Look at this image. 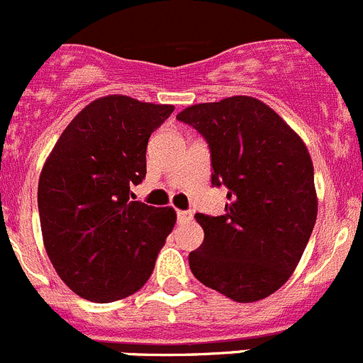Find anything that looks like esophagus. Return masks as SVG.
<instances>
[{"instance_id": "obj_1", "label": "esophagus", "mask_w": 363, "mask_h": 363, "mask_svg": "<svg viewBox=\"0 0 363 363\" xmlns=\"http://www.w3.org/2000/svg\"><path fill=\"white\" fill-rule=\"evenodd\" d=\"M177 218L181 222H188V220H191V213H189V211H182V210H179L177 211Z\"/></svg>"}]
</instances>
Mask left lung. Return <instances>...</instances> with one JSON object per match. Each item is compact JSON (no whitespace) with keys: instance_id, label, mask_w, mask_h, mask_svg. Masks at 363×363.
Returning <instances> with one entry per match:
<instances>
[{"instance_id":"obj_1","label":"left lung","mask_w":363,"mask_h":363,"mask_svg":"<svg viewBox=\"0 0 363 363\" xmlns=\"http://www.w3.org/2000/svg\"><path fill=\"white\" fill-rule=\"evenodd\" d=\"M177 119L204 135L211 184L230 194L226 213L195 218L204 242L189 253L199 282L240 303L273 295L293 275L318 211L313 161L298 133L250 96L199 103Z\"/></svg>"}]
</instances>
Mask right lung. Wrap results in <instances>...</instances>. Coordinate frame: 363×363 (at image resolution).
<instances>
[{
  "label": "right lung",
  "instance_id": "add662e5",
  "mask_svg": "<svg viewBox=\"0 0 363 363\" xmlns=\"http://www.w3.org/2000/svg\"><path fill=\"white\" fill-rule=\"evenodd\" d=\"M174 104L104 96L65 128L38 184L48 259L72 291L108 303L139 291L177 220L174 208L132 201L146 175V146Z\"/></svg>",
  "mask_w": 363,
  "mask_h": 363
}]
</instances>
